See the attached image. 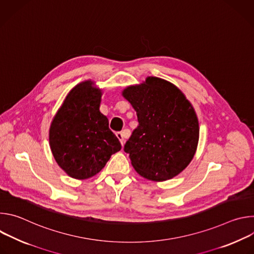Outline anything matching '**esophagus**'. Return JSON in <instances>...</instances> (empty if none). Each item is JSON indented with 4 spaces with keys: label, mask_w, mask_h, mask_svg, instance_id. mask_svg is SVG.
Segmentation results:
<instances>
[{
    "label": "esophagus",
    "mask_w": 254,
    "mask_h": 254,
    "mask_svg": "<svg viewBox=\"0 0 254 254\" xmlns=\"http://www.w3.org/2000/svg\"><path fill=\"white\" fill-rule=\"evenodd\" d=\"M116 134H117L118 138L120 139L121 143H122V144H124V142H125V138L127 137V131H126V130H124V131H118Z\"/></svg>",
    "instance_id": "obj_1"
}]
</instances>
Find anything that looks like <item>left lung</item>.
<instances>
[{
  "label": "left lung",
  "mask_w": 254,
  "mask_h": 254,
  "mask_svg": "<svg viewBox=\"0 0 254 254\" xmlns=\"http://www.w3.org/2000/svg\"><path fill=\"white\" fill-rule=\"evenodd\" d=\"M123 94L138 122L124 148L132 167L148 180L177 176L197 149L199 124L193 106L174 84L158 77H148L146 83L127 87Z\"/></svg>",
  "instance_id": "obj_1"
}]
</instances>
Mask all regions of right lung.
<instances>
[{"label": "right lung", "mask_w": 254, "mask_h": 254, "mask_svg": "<svg viewBox=\"0 0 254 254\" xmlns=\"http://www.w3.org/2000/svg\"><path fill=\"white\" fill-rule=\"evenodd\" d=\"M86 81L66 96L49 131L50 148L59 167L70 177L88 179L122 149L108 120L99 112L101 92Z\"/></svg>", "instance_id": "obj_1"}]
</instances>
